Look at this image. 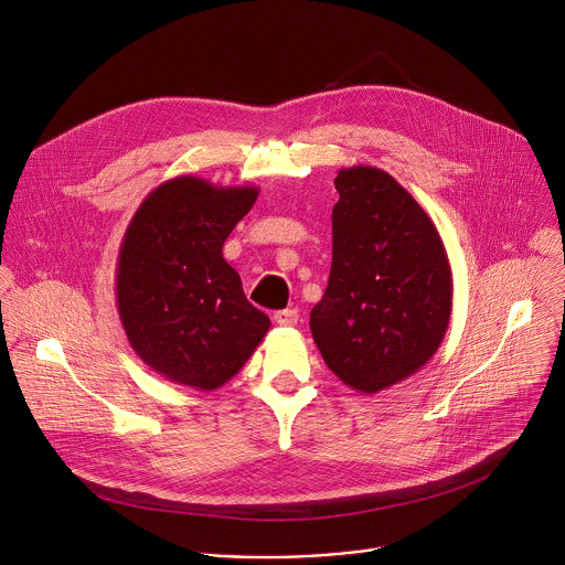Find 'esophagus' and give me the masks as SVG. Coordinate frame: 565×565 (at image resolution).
Listing matches in <instances>:
<instances>
[{
	"instance_id": "1",
	"label": "esophagus",
	"mask_w": 565,
	"mask_h": 565,
	"mask_svg": "<svg viewBox=\"0 0 565 565\" xmlns=\"http://www.w3.org/2000/svg\"><path fill=\"white\" fill-rule=\"evenodd\" d=\"M275 321H277L279 327L292 329V327H297L299 315H297V310H292V308H286V310H277V312H275Z\"/></svg>"
}]
</instances>
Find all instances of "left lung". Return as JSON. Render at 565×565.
Returning a JSON list of instances; mask_svg holds the SVG:
<instances>
[{
  "label": "left lung",
  "mask_w": 565,
  "mask_h": 565,
  "mask_svg": "<svg viewBox=\"0 0 565 565\" xmlns=\"http://www.w3.org/2000/svg\"><path fill=\"white\" fill-rule=\"evenodd\" d=\"M335 188L331 277L310 331L327 366L371 395L438 351L451 317V266L434 221L391 174L344 168Z\"/></svg>",
  "instance_id": "8db88e82"
}]
</instances>
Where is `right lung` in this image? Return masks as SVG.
Here are the masks:
<instances>
[{"label": "right lung", "instance_id": "obj_1", "mask_svg": "<svg viewBox=\"0 0 565 565\" xmlns=\"http://www.w3.org/2000/svg\"><path fill=\"white\" fill-rule=\"evenodd\" d=\"M255 185L177 177L131 216L116 268V303L136 355L158 375L214 391L248 362L270 329L241 288L223 244L257 201Z\"/></svg>", "mask_w": 565, "mask_h": 565}]
</instances>
